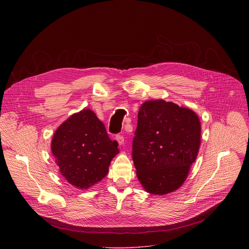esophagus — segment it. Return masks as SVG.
<instances>
[{"instance_id": "1", "label": "esophagus", "mask_w": 249, "mask_h": 249, "mask_svg": "<svg viewBox=\"0 0 249 249\" xmlns=\"http://www.w3.org/2000/svg\"><path fill=\"white\" fill-rule=\"evenodd\" d=\"M115 139H116V141L118 142V144H119V145L124 144V136H123V135L117 134V135H116V137H115Z\"/></svg>"}]
</instances>
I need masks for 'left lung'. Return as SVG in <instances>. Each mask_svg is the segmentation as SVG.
<instances>
[{"label":"left lung","mask_w":249,"mask_h":249,"mask_svg":"<svg viewBox=\"0 0 249 249\" xmlns=\"http://www.w3.org/2000/svg\"><path fill=\"white\" fill-rule=\"evenodd\" d=\"M201 125L191 109L164 100L141 105L132 158L141 184L162 195L179 188L200 147Z\"/></svg>","instance_id":"left-lung-1"}]
</instances>
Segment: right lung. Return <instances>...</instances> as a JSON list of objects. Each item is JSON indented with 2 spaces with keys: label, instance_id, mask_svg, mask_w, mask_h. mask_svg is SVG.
Wrapping results in <instances>:
<instances>
[{
  "label": "right lung",
  "instance_id": "1",
  "mask_svg": "<svg viewBox=\"0 0 249 249\" xmlns=\"http://www.w3.org/2000/svg\"><path fill=\"white\" fill-rule=\"evenodd\" d=\"M52 154L61 174L69 183L87 189L108 172L111 160L119 153L103 123L90 109L67 119L55 132Z\"/></svg>",
  "mask_w": 249,
  "mask_h": 249
}]
</instances>
